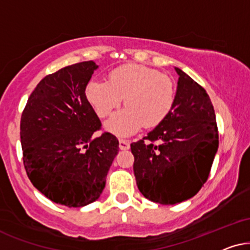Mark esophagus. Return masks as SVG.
Returning <instances> with one entry per match:
<instances>
[{
    "mask_svg": "<svg viewBox=\"0 0 250 250\" xmlns=\"http://www.w3.org/2000/svg\"><path fill=\"white\" fill-rule=\"evenodd\" d=\"M119 147L120 149H129V147H130V143L128 141H125V139H120Z\"/></svg>",
    "mask_w": 250,
    "mask_h": 250,
    "instance_id": "obj_1",
    "label": "esophagus"
}]
</instances>
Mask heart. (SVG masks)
<instances>
[{
    "instance_id": "1",
    "label": "heart",
    "mask_w": 250,
    "mask_h": 250,
    "mask_svg": "<svg viewBox=\"0 0 250 250\" xmlns=\"http://www.w3.org/2000/svg\"><path fill=\"white\" fill-rule=\"evenodd\" d=\"M85 97L99 118H106L125 98L127 106L106 122V128L118 136H130L143 125L154 128L168 118L176 99L170 76L144 65L129 64L113 69L108 81L91 80Z\"/></svg>"
}]
</instances>
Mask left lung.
<instances>
[{"label": "left lung", "instance_id": "left-lung-1", "mask_svg": "<svg viewBox=\"0 0 250 250\" xmlns=\"http://www.w3.org/2000/svg\"><path fill=\"white\" fill-rule=\"evenodd\" d=\"M175 69L179 78L171 113L130 145L138 189L161 205L194 197L207 182L218 148L216 115L207 91Z\"/></svg>", "mask_w": 250, "mask_h": 250}]
</instances>
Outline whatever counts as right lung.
Returning <instances> with one entry per match:
<instances>
[{
	"label": "right lung",
	"instance_id": "add662e5",
	"mask_svg": "<svg viewBox=\"0 0 250 250\" xmlns=\"http://www.w3.org/2000/svg\"><path fill=\"white\" fill-rule=\"evenodd\" d=\"M98 66L92 61L46 75L29 96L21 120L22 161L29 181L50 200L79 208L97 200L119 152L114 135L85 97Z\"/></svg>",
	"mask_w": 250,
	"mask_h": 250
}]
</instances>
